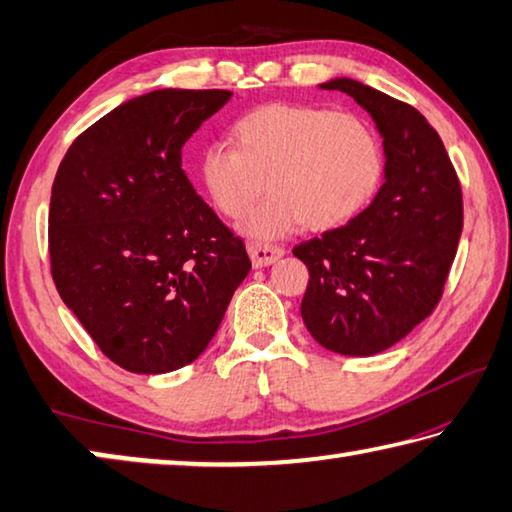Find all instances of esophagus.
Instances as JSON below:
<instances>
[{
  "mask_svg": "<svg viewBox=\"0 0 512 512\" xmlns=\"http://www.w3.org/2000/svg\"><path fill=\"white\" fill-rule=\"evenodd\" d=\"M248 255L250 262H253L255 268L262 266H271L277 259L284 255V250L280 246H271V244H259V241H250L248 244Z\"/></svg>",
  "mask_w": 512,
  "mask_h": 512,
  "instance_id": "1",
  "label": "esophagus"
}]
</instances>
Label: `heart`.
I'll return each instance as SVG.
<instances>
[{
    "mask_svg": "<svg viewBox=\"0 0 512 512\" xmlns=\"http://www.w3.org/2000/svg\"><path fill=\"white\" fill-rule=\"evenodd\" d=\"M232 144H212L198 158V178L212 205L241 219L258 183L266 198L241 223L253 239H280L302 225L323 232L357 216L384 178V146L352 112L273 101L232 124Z\"/></svg>",
    "mask_w": 512,
    "mask_h": 512,
    "instance_id": "1",
    "label": "heart"
}]
</instances>
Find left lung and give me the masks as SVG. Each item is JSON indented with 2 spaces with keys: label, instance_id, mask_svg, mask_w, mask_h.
Masks as SVG:
<instances>
[{
  "label": "left lung",
  "instance_id": "1",
  "mask_svg": "<svg viewBox=\"0 0 512 512\" xmlns=\"http://www.w3.org/2000/svg\"><path fill=\"white\" fill-rule=\"evenodd\" d=\"M384 137V185L361 214L293 255L309 268L300 314L323 348L370 357L402 341L443 298L463 230L461 183L445 144L409 103L332 79Z\"/></svg>",
  "mask_w": 512,
  "mask_h": 512
}]
</instances>
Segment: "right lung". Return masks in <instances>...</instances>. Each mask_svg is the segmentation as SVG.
Listing matches in <instances>:
<instances>
[{
	"label": "right lung",
	"mask_w": 512,
	"mask_h": 512,
	"mask_svg": "<svg viewBox=\"0 0 512 512\" xmlns=\"http://www.w3.org/2000/svg\"><path fill=\"white\" fill-rule=\"evenodd\" d=\"M228 90H153L81 133L49 203L51 277L117 366L160 375L201 357L250 271L244 241L189 183L183 146Z\"/></svg>",
	"instance_id": "1"
}]
</instances>
